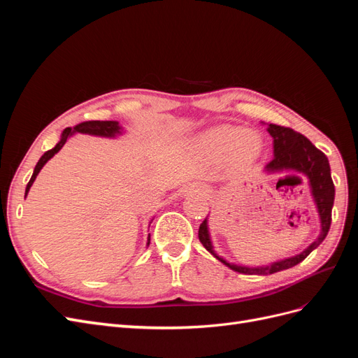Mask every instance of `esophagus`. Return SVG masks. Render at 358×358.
Instances as JSON below:
<instances>
[{
	"label": "esophagus",
	"instance_id": "1",
	"mask_svg": "<svg viewBox=\"0 0 358 358\" xmlns=\"http://www.w3.org/2000/svg\"><path fill=\"white\" fill-rule=\"evenodd\" d=\"M188 192H204V188L201 185H199V183H196V185H191V187H185L182 189V194H188Z\"/></svg>",
	"mask_w": 358,
	"mask_h": 358
}]
</instances>
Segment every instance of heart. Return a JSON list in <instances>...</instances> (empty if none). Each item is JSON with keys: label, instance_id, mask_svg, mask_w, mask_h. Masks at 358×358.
<instances>
[{"label": "heart", "instance_id": "b5f03b06", "mask_svg": "<svg viewBox=\"0 0 358 358\" xmlns=\"http://www.w3.org/2000/svg\"><path fill=\"white\" fill-rule=\"evenodd\" d=\"M201 148L210 155L229 154L239 164H249L263 152V138L255 131H243L239 127L220 125L208 129L200 137Z\"/></svg>", "mask_w": 358, "mask_h": 358}]
</instances>
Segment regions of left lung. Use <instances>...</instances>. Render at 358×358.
<instances>
[{
    "label": "left lung",
    "instance_id": "1",
    "mask_svg": "<svg viewBox=\"0 0 358 358\" xmlns=\"http://www.w3.org/2000/svg\"><path fill=\"white\" fill-rule=\"evenodd\" d=\"M267 131L273 138V158L268 164L264 167V171L267 173H284V171H292V173H301L309 180L310 196L315 203V208L320 216V236L313 241L305 251L294 257H288L279 262L270 263L267 266H241L227 262L225 258L220 257L215 252L208 218H206L199 229V239L201 245L208 249V251L216 258L220 259L222 264L230 267L234 272H239L243 275H272L280 270L291 268L301 263L313 249H317L322 241L326 239V236L330 230L331 224V209L334 203V185L331 180L330 173V164L327 157L324 155L320 149L315 148V145L310 143L305 136L294 131V129L280 127L275 124H267Z\"/></svg>",
    "mask_w": 358,
    "mask_h": 358
}]
</instances>
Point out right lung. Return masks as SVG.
Instances as JSON below:
<instances>
[{
  "mask_svg": "<svg viewBox=\"0 0 358 358\" xmlns=\"http://www.w3.org/2000/svg\"><path fill=\"white\" fill-rule=\"evenodd\" d=\"M76 133L90 134V136H99V137H107V138H115V137L121 136V134L124 133V128H122L121 125H119L117 121H88V122L78 124V125L73 127V128L69 127V128L64 129L62 134H61L59 142L57 143V146L52 148L50 150H48V152L43 154L41 158L38 159L37 166H36V169H34V173H32V176H31V179H29V182H28V185H27L25 197H27V194L29 192V188L32 187V183H34V180H36L37 175L40 173V170L43 169V166H45L46 162H48L53 155L58 154L59 150H61V148L67 143V140H69L73 134H76ZM149 242H150V234H149V237H148V245H149Z\"/></svg>",
  "mask_w": 358,
  "mask_h": 358,
  "instance_id": "add662e5",
  "label": "right lung"
}]
</instances>
